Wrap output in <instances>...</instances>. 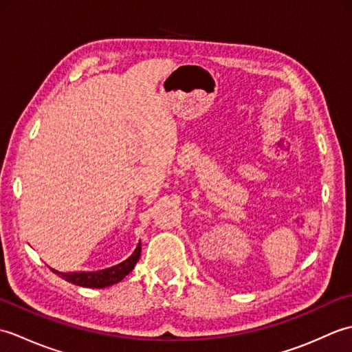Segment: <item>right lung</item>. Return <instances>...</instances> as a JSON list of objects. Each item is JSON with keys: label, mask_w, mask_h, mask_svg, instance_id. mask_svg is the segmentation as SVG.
I'll use <instances>...</instances> for the list:
<instances>
[{"label": "right lung", "mask_w": 352, "mask_h": 352, "mask_svg": "<svg viewBox=\"0 0 352 352\" xmlns=\"http://www.w3.org/2000/svg\"><path fill=\"white\" fill-rule=\"evenodd\" d=\"M140 243L138 245L136 251H134L131 256L124 260L122 263H119L116 266H111L107 269H102V271H96V272H69V274H63L54 271L51 269L52 272H56L58 276H62L63 280L69 281L72 284H77V286H83V287H95V289H101V287H107L115 284L118 281H121L125 275H129L133 267L136 266L138 260L140 257Z\"/></svg>", "instance_id": "1"}]
</instances>
